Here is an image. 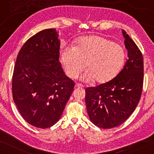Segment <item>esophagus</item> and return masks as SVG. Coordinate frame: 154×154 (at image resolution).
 Segmentation results:
<instances>
[{"label":"esophagus","instance_id":"34e87169","mask_svg":"<svg viewBox=\"0 0 154 154\" xmlns=\"http://www.w3.org/2000/svg\"><path fill=\"white\" fill-rule=\"evenodd\" d=\"M75 88H82L83 87V85H82V84H80L76 83L75 85Z\"/></svg>","mask_w":154,"mask_h":154}]
</instances>
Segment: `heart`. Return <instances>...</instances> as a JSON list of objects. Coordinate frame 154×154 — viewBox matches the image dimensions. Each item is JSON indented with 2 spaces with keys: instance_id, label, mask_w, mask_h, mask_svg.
<instances>
[{
  "instance_id": "b5f03b06",
  "label": "heart",
  "mask_w": 154,
  "mask_h": 154,
  "mask_svg": "<svg viewBox=\"0 0 154 154\" xmlns=\"http://www.w3.org/2000/svg\"><path fill=\"white\" fill-rule=\"evenodd\" d=\"M125 51L121 45L102 36H86L79 39L75 47L62 49L60 60L66 75L75 78L85 68L81 79L105 84L113 79L122 69Z\"/></svg>"
}]
</instances>
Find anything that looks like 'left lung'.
<instances>
[{"label":"left lung","mask_w":154,"mask_h":154,"mask_svg":"<svg viewBox=\"0 0 154 154\" xmlns=\"http://www.w3.org/2000/svg\"><path fill=\"white\" fill-rule=\"evenodd\" d=\"M126 62L119 73L105 84L85 89V103L91 122L100 128H112L126 121L141 98L144 63L142 52L124 30Z\"/></svg>","instance_id":"8db88e82"}]
</instances>
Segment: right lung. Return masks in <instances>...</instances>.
<instances>
[{
    "label": "right lung",
    "mask_w": 154,
    "mask_h": 154,
    "mask_svg": "<svg viewBox=\"0 0 154 154\" xmlns=\"http://www.w3.org/2000/svg\"><path fill=\"white\" fill-rule=\"evenodd\" d=\"M55 29L30 38L17 55L12 75V96L21 115L36 128L57 123L74 89L59 59L60 41Z\"/></svg>",
    "instance_id": "1"
}]
</instances>
